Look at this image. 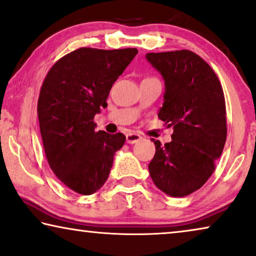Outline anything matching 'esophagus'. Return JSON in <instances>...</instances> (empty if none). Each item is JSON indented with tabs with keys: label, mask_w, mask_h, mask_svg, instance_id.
<instances>
[{
	"label": "esophagus",
	"mask_w": 256,
	"mask_h": 256,
	"mask_svg": "<svg viewBox=\"0 0 256 256\" xmlns=\"http://www.w3.org/2000/svg\"><path fill=\"white\" fill-rule=\"evenodd\" d=\"M142 139V136L136 134V133H133V132H128L126 134V142L128 144H136L138 142L139 140Z\"/></svg>",
	"instance_id": "esophagus-1"
}]
</instances>
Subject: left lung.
I'll return each mask as SVG.
<instances>
[{
	"instance_id": "1",
	"label": "left lung",
	"mask_w": 256,
	"mask_h": 256,
	"mask_svg": "<svg viewBox=\"0 0 256 256\" xmlns=\"http://www.w3.org/2000/svg\"><path fill=\"white\" fill-rule=\"evenodd\" d=\"M146 58L164 79L158 117L174 128L170 142L152 139L156 152L148 169L162 192L186 196L212 176L226 144L222 85L208 63L193 52H148Z\"/></svg>"
}]
</instances>
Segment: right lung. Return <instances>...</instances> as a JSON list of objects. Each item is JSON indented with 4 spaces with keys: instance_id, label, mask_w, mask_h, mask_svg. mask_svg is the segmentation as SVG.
Returning a JSON list of instances; mask_svg holds the SVG:
<instances>
[{
    "instance_id": "1",
    "label": "right lung",
    "mask_w": 256,
    "mask_h": 256,
    "mask_svg": "<svg viewBox=\"0 0 256 256\" xmlns=\"http://www.w3.org/2000/svg\"><path fill=\"white\" fill-rule=\"evenodd\" d=\"M136 54V48H79L57 60L44 80L38 117L46 158L56 177L79 194L104 186L126 139L96 132L93 120Z\"/></svg>"
}]
</instances>
